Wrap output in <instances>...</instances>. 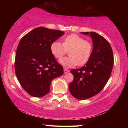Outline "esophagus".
Listing matches in <instances>:
<instances>
[{"label":"esophagus","instance_id":"34e87169","mask_svg":"<svg viewBox=\"0 0 128 128\" xmlns=\"http://www.w3.org/2000/svg\"><path fill=\"white\" fill-rule=\"evenodd\" d=\"M69 72V70L68 69H67L66 68H64V73H67Z\"/></svg>","mask_w":128,"mask_h":128}]
</instances>
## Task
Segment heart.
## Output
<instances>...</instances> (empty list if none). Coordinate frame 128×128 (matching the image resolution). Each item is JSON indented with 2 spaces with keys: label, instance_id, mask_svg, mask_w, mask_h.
Segmentation results:
<instances>
[{
  "label": "heart",
  "instance_id": "heart-1",
  "mask_svg": "<svg viewBox=\"0 0 128 128\" xmlns=\"http://www.w3.org/2000/svg\"><path fill=\"white\" fill-rule=\"evenodd\" d=\"M51 52L56 59H61L69 51L68 57L60 60V63L67 68L83 66L89 60L92 51V43L84 38L75 34L66 36L63 43L55 40L52 43Z\"/></svg>",
  "mask_w": 128,
  "mask_h": 128
}]
</instances>
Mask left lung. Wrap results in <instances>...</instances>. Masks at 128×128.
I'll return each instance as SVG.
<instances>
[{
    "label": "left lung",
    "instance_id": "left-lung-1",
    "mask_svg": "<svg viewBox=\"0 0 128 128\" xmlns=\"http://www.w3.org/2000/svg\"><path fill=\"white\" fill-rule=\"evenodd\" d=\"M82 33L90 34L94 47L87 63L70 70L74 79L69 85V92L80 100L90 98L101 92L110 78L114 63L111 45L103 36L95 32Z\"/></svg>",
    "mask_w": 128,
    "mask_h": 128
}]
</instances>
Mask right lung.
Instances as JSON below:
<instances>
[{
    "label": "right lung",
    "mask_w": 128,
    "mask_h": 128,
    "mask_svg": "<svg viewBox=\"0 0 128 128\" xmlns=\"http://www.w3.org/2000/svg\"><path fill=\"white\" fill-rule=\"evenodd\" d=\"M63 34L60 30L38 27L21 39L15 56V73L21 86L31 96H44L52 80L63 74V67L50 50L52 43Z\"/></svg>",
    "instance_id": "obj_1"
}]
</instances>
